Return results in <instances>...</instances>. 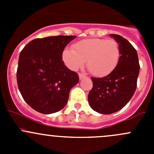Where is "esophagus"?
Here are the masks:
<instances>
[{
    "label": "esophagus",
    "instance_id": "1",
    "mask_svg": "<svg viewBox=\"0 0 154 154\" xmlns=\"http://www.w3.org/2000/svg\"><path fill=\"white\" fill-rule=\"evenodd\" d=\"M85 77H86V76H85L84 74H79V78H80V80H82V79L85 78Z\"/></svg>",
    "mask_w": 154,
    "mask_h": 154
}]
</instances>
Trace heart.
Segmentation results:
<instances>
[{
    "mask_svg": "<svg viewBox=\"0 0 154 154\" xmlns=\"http://www.w3.org/2000/svg\"><path fill=\"white\" fill-rule=\"evenodd\" d=\"M120 57V48L115 40L97 38L78 42L73 49L66 48L63 53V61L70 69H79L87 61L88 71L96 77L111 74L117 67Z\"/></svg>",
    "mask_w": 154,
    "mask_h": 154,
    "instance_id": "1",
    "label": "heart"
}]
</instances>
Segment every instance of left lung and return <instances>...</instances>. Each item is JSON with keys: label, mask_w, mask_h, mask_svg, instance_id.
<instances>
[{"label": "left lung", "mask_w": 154, "mask_h": 154, "mask_svg": "<svg viewBox=\"0 0 154 154\" xmlns=\"http://www.w3.org/2000/svg\"><path fill=\"white\" fill-rule=\"evenodd\" d=\"M109 35L119 45L120 60L110 74L102 78L91 77L93 87L88 95L91 109L104 115L118 112L130 101L136 91L140 68L133 46L121 35Z\"/></svg>", "instance_id": "8db88e82"}]
</instances>
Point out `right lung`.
Instances as JSON below:
<instances>
[{
    "instance_id": "right-lung-1",
    "label": "right lung",
    "mask_w": 154,
    "mask_h": 154,
    "mask_svg": "<svg viewBox=\"0 0 154 154\" xmlns=\"http://www.w3.org/2000/svg\"><path fill=\"white\" fill-rule=\"evenodd\" d=\"M75 35L35 38L21 51L18 59L17 83L27 104L35 111L51 114L63 109L70 90L79 76L66 67L63 52Z\"/></svg>"
}]
</instances>
